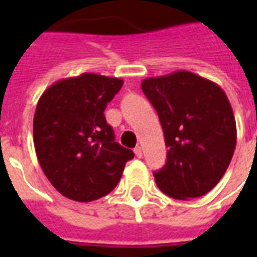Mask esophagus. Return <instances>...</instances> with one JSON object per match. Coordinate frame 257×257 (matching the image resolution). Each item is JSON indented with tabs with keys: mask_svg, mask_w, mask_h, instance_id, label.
Listing matches in <instances>:
<instances>
[{
	"mask_svg": "<svg viewBox=\"0 0 257 257\" xmlns=\"http://www.w3.org/2000/svg\"><path fill=\"white\" fill-rule=\"evenodd\" d=\"M135 154H136L138 158H142V156H143V151H142V147H140V146H136V147H135Z\"/></svg>",
	"mask_w": 257,
	"mask_h": 257,
	"instance_id": "34e87169",
	"label": "esophagus"
}]
</instances>
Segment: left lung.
<instances>
[{"label":"left lung","mask_w":257,"mask_h":257,"mask_svg":"<svg viewBox=\"0 0 257 257\" xmlns=\"http://www.w3.org/2000/svg\"><path fill=\"white\" fill-rule=\"evenodd\" d=\"M161 122L167 164L154 172L162 193L197 198L219 183L237 145V126L224 90L190 71H175L142 82Z\"/></svg>","instance_id":"obj_1"}]
</instances>
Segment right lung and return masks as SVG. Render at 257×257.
Listing matches in <instances>:
<instances>
[{
    "instance_id": "add662e5",
    "label": "right lung",
    "mask_w": 257,
    "mask_h": 257,
    "mask_svg": "<svg viewBox=\"0 0 257 257\" xmlns=\"http://www.w3.org/2000/svg\"><path fill=\"white\" fill-rule=\"evenodd\" d=\"M123 81L84 73L60 79L38 100L33 135L48 180L66 198L89 202L114 190L134 151L115 142L104 110Z\"/></svg>"
}]
</instances>
